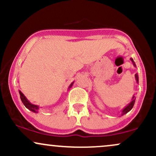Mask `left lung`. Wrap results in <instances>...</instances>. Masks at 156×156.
<instances>
[{
	"label": "left lung",
	"mask_w": 156,
	"mask_h": 156,
	"mask_svg": "<svg viewBox=\"0 0 156 156\" xmlns=\"http://www.w3.org/2000/svg\"><path fill=\"white\" fill-rule=\"evenodd\" d=\"M130 61H131V62H132V63H133L134 67H136V64H135V62H134V61H133V58H130ZM135 78H136V83H139V76H138L137 73H136V75H135ZM135 101H136V97L134 96V94H133V98H132L131 101L130 102V103H128V104L126 106H125V108L122 109V110L121 116H122V115H124V114H127V113L129 112L131 110L132 108H133V105H134V103H135Z\"/></svg>",
	"instance_id": "obj_1"
}]
</instances>
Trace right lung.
I'll list each match as a JSON object with an SVG mask.
<instances>
[{
    "label": "right lung",
    "instance_id": "obj_1",
    "mask_svg": "<svg viewBox=\"0 0 156 156\" xmlns=\"http://www.w3.org/2000/svg\"><path fill=\"white\" fill-rule=\"evenodd\" d=\"M73 83H74V81L72 82L70 85L69 86V87H68V89H69L71 88V87H73ZM19 93H20V96L21 101H22L23 103V104H24L25 106H26V108L28 109V110L31 111L32 112H34V113H37V112H38V110L39 109V105H34V104H32L31 102L28 101V100L27 99L26 97L25 96L24 94H23V92H21V91H19Z\"/></svg>",
    "mask_w": 156,
    "mask_h": 156
}]
</instances>
